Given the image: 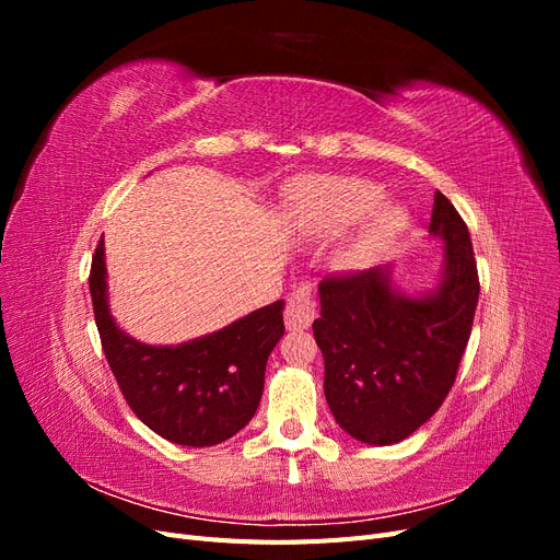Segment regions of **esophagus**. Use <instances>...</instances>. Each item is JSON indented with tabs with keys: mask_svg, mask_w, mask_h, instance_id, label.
Here are the masks:
<instances>
[{
	"mask_svg": "<svg viewBox=\"0 0 560 560\" xmlns=\"http://www.w3.org/2000/svg\"><path fill=\"white\" fill-rule=\"evenodd\" d=\"M315 301L311 287H299V290L287 299V308H284V325L290 331L299 329H308L315 319Z\"/></svg>",
	"mask_w": 560,
	"mask_h": 560,
	"instance_id": "34e87169",
	"label": "esophagus"
}]
</instances>
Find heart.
<instances>
[{"mask_svg":"<svg viewBox=\"0 0 560 560\" xmlns=\"http://www.w3.org/2000/svg\"><path fill=\"white\" fill-rule=\"evenodd\" d=\"M381 198V186L369 179H311L294 196L296 224L311 238H334L360 222L338 247L336 266L364 268L374 264L409 224V214L399 202Z\"/></svg>","mask_w":560,"mask_h":560,"instance_id":"obj_1","label":"heart"}]
</instances>
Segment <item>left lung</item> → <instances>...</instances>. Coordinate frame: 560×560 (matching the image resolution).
Listing matches in <instances>:
<instances>
[{
  "label": "left lung",
  "instance_id": "1",
  "mask_svg": "<svg viewBox=\"0 0 560 560\" xmlns=\"http://www.w3.org/2000/svg\"><path fill=\"white\" fill-rule=\"evenodd\" d=\"M430 233L444 264L430 292L409 296L389 268L319 282L313 322L325 358V397L352 439L389 446L413 434L444 404L467 348L479 301V273L467 224L434 194Z\"/></svg>",
  "mask_w": 560,
  "mask_h": 560
}]
</instances>
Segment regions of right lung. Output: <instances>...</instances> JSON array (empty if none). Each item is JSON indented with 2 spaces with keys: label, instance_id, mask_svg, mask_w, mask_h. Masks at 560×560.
I'll list each match as a JSON object with an SVG mask.
<instances>
[{
  "label": "right lung",
  "instance_id": "1",
  "mask_svg": "<svg viewBox=\"0 0 560 560\" xmlns=\"http://www.w3.org/2000/svg\"><path fill=\"white\" fill-rule=\"evenodd\" d=\"M89 284L112 374L149 430L173 444L202 448L226 442L247 425L264 393L268 354L284 334L282 301L194 341L147 346L128 336L109 313L103 241Z\"/></svg>",
  "mask_w": 560,
  "mask_h": 560
}]
</instances>
